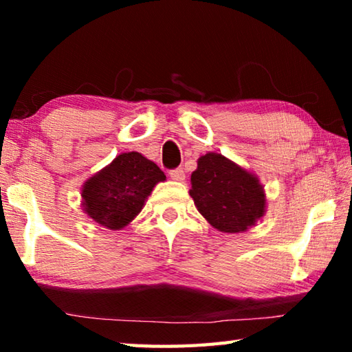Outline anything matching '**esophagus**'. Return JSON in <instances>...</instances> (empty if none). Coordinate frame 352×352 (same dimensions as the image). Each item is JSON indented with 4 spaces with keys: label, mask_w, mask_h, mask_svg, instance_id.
<instances>
[{
    "label": "esophagus",
    "mask_w": 352,
    "mask_h": 352,
    "mask_svg": "<svg viewBox=\"0 0 352 352\" xmlns=\"http://www.w3.org/2000/svg\"><path fill=\"white\" fill-rule=\"evenodd\" d=\"M169 177L172 178L174 182H184V178H186V175H184V170L183 169H174L169 172Z\"/></svg>",
    "instance_id": "34e87169"
}]
</instances>
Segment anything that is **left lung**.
I'll list each match as a JSON object with an SVG mask.
<instances>
[{"instance_id":"8db88e82","label":"left lung","mask_w":352,"mask_h":352,"mask_svg":"<svg viewBox=\"0 0 352 352\" xmlns=\"http://www.w3.org/2000/svg\"><path fill=\"white\" fill-rule=\"evenodd\" d=\"M189 195L206 222L222 233H245L267 211L258 175L217 152L197 160Z\"/></svg>"}]
</instances>
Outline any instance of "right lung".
I'll return each mask as SVG.
<instances>
[{"mask_svg":"<svg viewBox=\"0 0 352 352\" xmlns=\"http://www.w3.org/2000/svg\"><path fill=\"white\" fill-rule=\"evenodd\" d=\"M164 172L140 152L119 153L82 184L80 206L91 222L122 230L138 216Z\"/></svg>","mask_w":352,"mask_h":352,"instance_id":"obj_1","label":"right lung"}]
</instances>
